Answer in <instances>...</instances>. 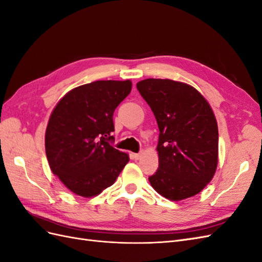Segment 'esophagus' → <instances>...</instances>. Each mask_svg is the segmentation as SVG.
<instances>
[{"label":"esophagus","mask_w":262,"mask_h":262,"mask_svg":"<svg viewBox=\"0 0 262 262\" xmlns=\"http://www.w3.org/2000/svg\"><path fill=\"white\" fill-rule=\"evenodd\" d=\"M141 155H142L141 153H133V154H132V157L134 158V160H139V158L141 157Z\"/></svg>","instance_id":"obj_1"}]
</instances>
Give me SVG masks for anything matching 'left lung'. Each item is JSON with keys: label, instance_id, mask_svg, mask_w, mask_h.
<instances>
[{"label": "left lung", "instance_id": "1", "mask_svg": "<svg viewBox=\"0 0 262 262\" xmlns=\"http://www.w3.org/2000/svg\"><path fill=\"white\" fill-rule=\"evenodd\" d=\"M137 89L160 129V165L150 186L171 201L198 194L217 167L219 130L209 102L194 87L171 80L146 78Z\"/></svg>", "mask_w": 262, "mask_h": 262}]
</instances>
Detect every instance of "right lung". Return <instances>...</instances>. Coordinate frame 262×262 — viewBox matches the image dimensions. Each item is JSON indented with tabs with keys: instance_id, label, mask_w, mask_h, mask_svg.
<instances>
[{
	"instance_id": "add662e5",
	"label": "right lung",
	"mask_w": 262,
	"mask_h": 262,
	"mask_svg": "<svg viewBox=\"0 0 262 262\" xmlns=\"http://www.w3.org/2000/svg\"><path fill=\"white\" fill-rule=\"evenodd\" d=\"M131 81H96L75 87L54 107L45 145L50 168L73 193L91 198L112 186L129 156L112 145L114 113Z\"/></svg>"
}]
</instances>
